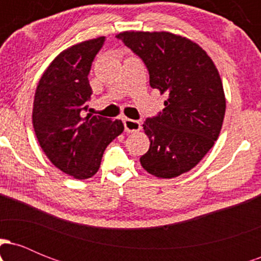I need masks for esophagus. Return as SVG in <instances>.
Instances as JSON below:
<instances>
[{
	"label": "esophagus",
	"mask_w": 261,
	"mask_h": 261,
	"mask_svg": "<svg viewBox=\"0 0 261 261\" xmlns=\"http://www.w3.org/2000/svg\"><path fill=\"white\" fill-rule=\"evenodd\" d=\"M124 126L126 133H136V131L141 130L140 121L133 120V119H128V118L124 119Z\"/></svg>",
	"instance_id": "esophagus-1"
}]
</instances>
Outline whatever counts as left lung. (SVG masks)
Masks as SVG:
<instances>
[{"label":"left lung","mask_w":261,"mask_h":261,"mask_svg":"<svg viewBox=\"0 0 261 261\" xmlns=\"http://www.w3.org/2000/svg\"><path fill=\"white\" fill-rule=\"evenodd\" d=\"M116 38L143 60L152 88L168 95L163 113L143 124L151 145L141 166L158 178L184 174L220 136L226 97L216 66L201 46L169 32L127 31Z\"/></svg>","instance_id":"8db88e82"}]
</instances>
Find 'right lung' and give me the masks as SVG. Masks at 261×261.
I'll list each match as a JSON object with an SVG mask.
<instances>
[{
  "mask_svg": "<svg viewBox=\"0 0 261 261\" xmlns=\"http://www.w3.org/2000/svg\"><path fill=\"white\" fill-rule=\"evenodd\" d=\"M104 37L74 44L61 51L39 80L33 126L50 162L74 179L92 178L107 146L124 131L121 120L83 114L91 99L88 73Z\"/></svg>",
  "mask_w": 261,
  "mask_h": 261,
  "instance_id": "right-lung-1",
  "label": "right lung"
}]
</instances>
